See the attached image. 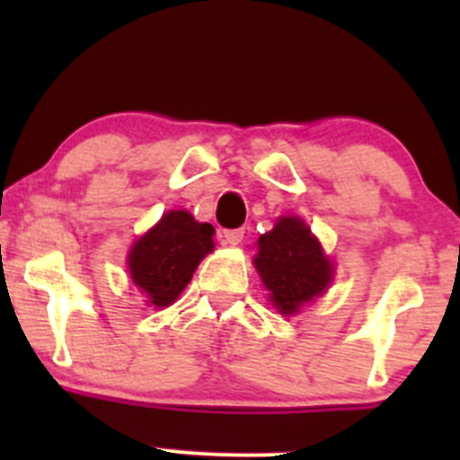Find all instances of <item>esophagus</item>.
Returning <instances> with one entry per match:
<instances>
[{"instance_id": "34e87169", "label": "esophagus", "mask_w": 460, "mask_h": 460, "mask_svg": "<svg viewBox=\"0 0 460 460\" xmlns=\"http://www.w3.org/2000/svg\"><path fill=\"white\" fill-rule=\"evenodd\" d=\"M222 238H225L226 244H240L244 240V229H226L225 234H222Z\"/></svg>"}]
</instances>
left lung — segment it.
<instances>
[{
  "label": "left lung",
  "mask_w": 460,
  "mask_h": 460,
  "mask_svg": "<svg viewBox=\"0 0 460 460\" xmlns=\"http://www.w3.org/2000/svg\"><path fill=\"white\" fill-rule=\"evenodd\" d=\"M253 264L282 314H296L300 305L323 294L333 273L307 225L291 216L280 217L269 234L260 235Z\"/></svg>",
  "instance_id": "left-lung-1"
}]
</instances>
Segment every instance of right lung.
Listing matches in <instances>:
<instances>
[{"mask_svg":"<svg viewBox=\"0 0 460 460\" xmlns=\"http://www.w3.org/2000/svg\"><path fill=\"white\" fill-rule=\"evenodd\" d=\"M208 222H196L187 211H169L136 243L128 253V269L146 303L169 307L191 280L200 260L213 249Z\"/></svg>","mask_w":460,"mask_h":460,"instance_id":"1","label":"right lung"}]
</instances>
